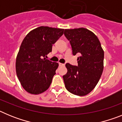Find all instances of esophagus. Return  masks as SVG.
Listing matches in <instances>:
<instances>
[{"mask_svg": "<svg viewBox=\"0 0 122 122\" xmlns=\"http://www.w3.org/2000/svg\"><path fill=\"white\" fill-rule=\"evenodd\" d=\"M59 66H64L65 65L63 64V63H59Z\"/></svg>", "mask_w": 122, "mask_h": 122, "instance_id": "1", "label": "esophagus"}]
</instances>
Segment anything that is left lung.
I'll list each match as a JSON object with an SVG mask.
<instances>
[{"label": "left lung", "mask_w": 122, "mask_h": 122, "mask_svg": "<svg viewBox=\"0 0 122 122\" xmlns=\"http://www.w3.org/2000/svg\"><path fill=\"white\" fill-rule=\"evenodd\" d=\"M64 35L71 46L73 56L77 57V66L66 63L67 73L63 76L66 89L70 93L85 96L92 91L103 71L104 51L98 38L85 28L65 29Z\"/></svg>", "instance_id": "left-lung-1"}]
</instances>
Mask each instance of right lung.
Instances as JSON below:
<instances>
[{"label":"right lung","instance_id":"obj_1","mask_svg":"<svg viewBox=\"0 0 122 122\" xmlns=\"http://www.w3.org/2000/svg\"><path fill=\"white\" fill-rule=\"evenodd\" d=\"M64 29L41 26L29 32L22 41L16 60V74L24 89L38 95L50 86L59 63L45 57Z\"/></svg>","mask_w":122,"mask_h":122}]
</instances>
